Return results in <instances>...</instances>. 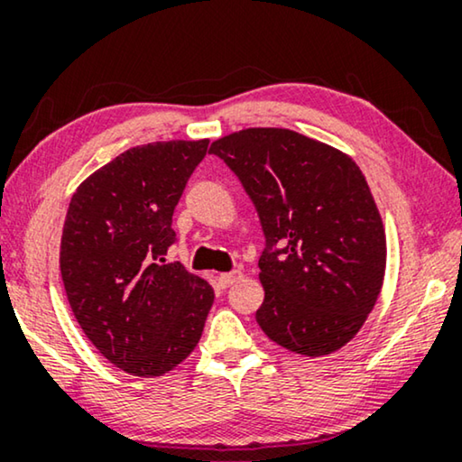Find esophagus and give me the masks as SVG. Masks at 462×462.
I'll use <instances>...</instances> for the list:
<instances>
[{"mask_svg":"<svg viewBox=\"0 0 462 462\" xmlns=\"http://www.w3.org/2000/svg\"><path fill=\"white\" fill-rule=\"evenodd\" d=\"M242 280V271H229V273H220L218 275V283L220 288H229L233 283Z\"/></svg>","mask_w":462,"mask_h":462,"instance_id":"obj_1","label":"esophagus"}]
</instances>
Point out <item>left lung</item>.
<instances>
[{
    "label": "left lung",
    "mask_w": 462,
    "mask_h": 462,
    "mask_svg": "<svg viewBox=\"0 0 462 462\" xmlns=\"http://www.w3.org/2000/svg\"><path fill=\"white\" fill-rule=\"evenodd\" d=\"M210 153L242 182L264 233L258 326L300 356L340 349L374 309L387 261L362 170L286 128L236 132L212 143Z\"/></svg>",
    "instance_id": "1"
}]
</instances>
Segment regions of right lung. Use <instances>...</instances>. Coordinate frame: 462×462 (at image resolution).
I'll return each instance as SVG.
<instances>
[{"label":"right lung","mask_w":462,"mask_h":462,"mask_svg":"<svg viewBox=\"0 0 462 462\" xmlns=\"http://www.w3.org/2000/svg\"><path fill=\"white\" fill-rule=\"evenodd\" d=\"M210 141L149 143L97 170L73 193L60 275L75 319L113 365L162 376L199 343L214 290L180 263L172 214Z\"/></svg>","instance_id":"right-lung-1"}]
</instances>
